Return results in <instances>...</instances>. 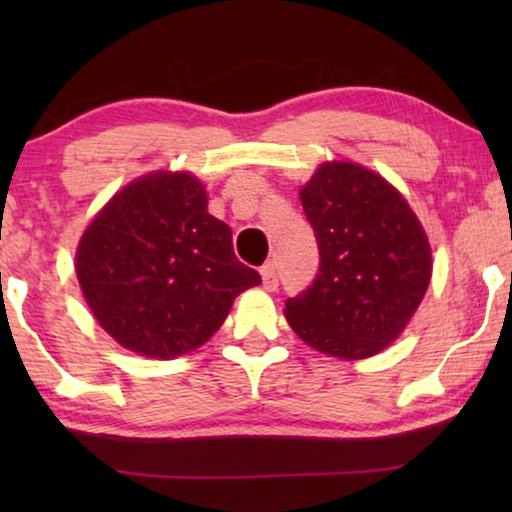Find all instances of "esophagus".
Wrapping results in <instances>:
<instances>
[{"mask_svg": "<svg viewBox=\"0 0 512 512\" xmlns=\"http://www.w3.org/2000/svg\"><path fill=\"white\" fill-rule=\"evenodd\" d=\"M261 277H263V289L277 291L279 277H277V268H275V265H272V263L263 265V268H261Z\"/></svg>", "mask_w": 512, "mask_h": 512, "instance_id": "1", "label": "esophagus"}]
</instances>
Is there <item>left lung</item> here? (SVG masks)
<instances>
[{
	"mask_svg": "<svg viewBox=\"0 0 512 512\" xmlns=\"http://www.w3.org/2000/svg\"><path fill=\"white\" fill-rule=\"evenodd\" d=\"M319 272L286 300L293 331L319 352L366 359L403 331L431 279V247L408 202L380 174L326 163L300 191Z\"/></svg>",
	"mask_w": 512,
	"mask_h": 512,
	"instance_id": "obj_1",
	"label": "left lung"
}]
</instances>
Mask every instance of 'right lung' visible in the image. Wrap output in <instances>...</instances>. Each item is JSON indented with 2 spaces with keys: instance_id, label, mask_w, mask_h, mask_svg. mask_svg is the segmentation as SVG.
Here are the masks:
<instances>
[{
  "instance_id": "1",
  "label": "right lung",
  "mask_w": 512,
  "mask_h": 512,
  "mask_svg": "<svg viewBox=\"0 0 512 512\" xmlns=\"http://www.w3.org/2000/svg\"><path fill=\"white\" fill-rule=\"evenodd\" d=\"M76 275L104 331L156 359L200 347L233 300L261 284L186 172L149 174L116 193L81 237Z\"/></svg>"
}]
</instances>
